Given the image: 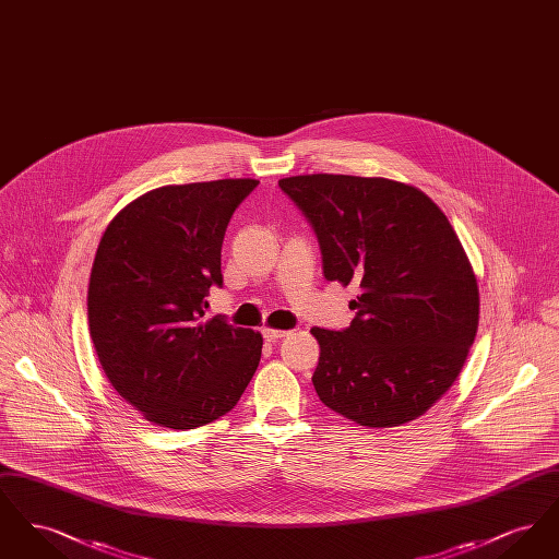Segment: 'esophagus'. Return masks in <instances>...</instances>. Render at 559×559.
I'll return each mask as SVG.
<instances>
[{
	"label": "esophagus",
	"instance_id": "1",
	"mask_svg": "<svg viewBox=\"0 0 559 559\" xmlns=\"http://www.w3.org/2000/svg\"><path fill=\"white\" fill-rule=\"evenodd\" d=\"M262 335H264V340L266 342H276V340H281V337H287L289 335V331H283V329H262Z\"/></svg>",
	"mask_w": 559,
	"mask_h": 559
}]
</instances>
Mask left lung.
I'll use <instances>...</instances> for the list:
<instances>
[{"mask_svg": "<svg viewBox=\"0 0 559 559\" xmlns=\"http://www.w3.org/2000/svg\"><path fill=\"white\" fill-rule=\"evenodd\" d=\"M278 187L310 222L324 278L360 289L347 329H312L319 399L360 426L421 417L449 392L478 331L476 274L449 217L388 178L310 174Z\"/></svg>", "mask_w": 559, "mask_h": 559, "instance_id": "left-lung-1", "label": "left lung"}]
</instances>
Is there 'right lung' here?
Masks as SVG:
<instances>
[{"instance_id": "1", "label": "right lung", "mask_w": 559, "mask_h": 559, "mask_svg": "<svg viewBox=\"0 0 559 559\" xmlns=\"http://www.w3.org/2000/svg\"><path fill=\"white\" fill-rule=\"evenodd\" d=\"M258 180L160 187L117 213L87 287L90 335L119 396L151 424L207 426L235 408L262 356V335L203 320L222 287L228 222Z\"/></svg>"}]
</instances>
